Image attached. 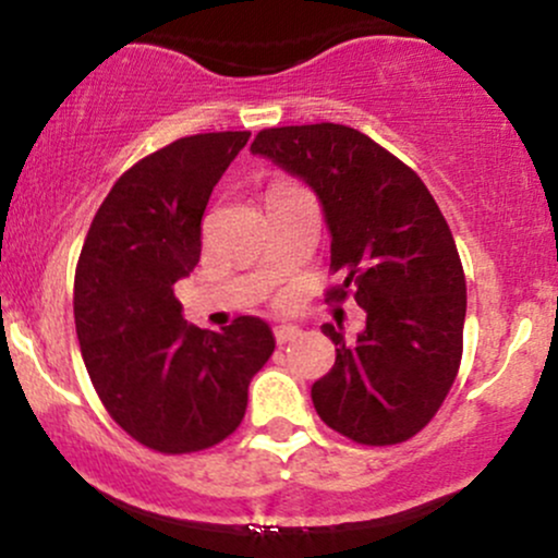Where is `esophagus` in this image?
<instances>
[{"label":"esophagus","mask_w":558,"mask_h":558,"mask_svg":"<svg viewBox=\"0 0 558 558\" xmlns=\"http://www.w3.org/2000/svg\"><path fill=\"white\" fill-rule=\"evenodd\" d=\"M301 330L296 328V325L291 323H283V325H275V341H278L280 345L293 341V338H299Z\"/></svg>","instance_id":"34e87169"}]
</instances>
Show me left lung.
Returning a JSON list of instances; mask_svg holds the SVG:
<instances>
[{
    "instance_id": "1",
    "label": "left lung",
    "mask_w": 558,
    "mask_h": 558,
    "mask_svg": "<svg viewBox=\"0 0 558 558\" xmlns=\"http://www.w3.org/2000/svg\"><path fill=\"white\" fill-rule=\"evenodd\" d=\"M252 151L315 191L330 230V267L354 288L367 325L336 343V364L312 386L319 420L364 446L412 438L444 403L459 362L466 283L457 243L427 185L349 125L262 131Z\"/></svg>"
}]
</instances>
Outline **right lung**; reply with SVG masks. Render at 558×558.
<instances>
[{
	"instance_id": "obj_1",
	"label": "right lung",
	"mask_w": 558,
	"mask_h": 558,
	"mask_svg": "<svg viewBox=\"0 0 558 558\" xmlns=\"http://www.w3.org/2000/svg\"><path fill=\"white\" fill-rule=\"evenodd\" d=\"M252 133L172 141L118 178L75 267V332L96 393L123 430L162 453L220 444L275 351L265 319L202 330L172 286L202 254V215Z\"/></svg>"
}]
</instances>
